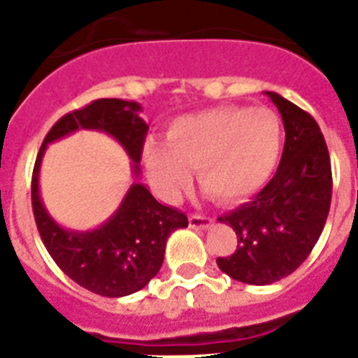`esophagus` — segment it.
<instances>
[{"label": "esophagus", "instance_id": "esophagus-1", "mask_svg": "<svg viewBox=\"0 0 358 358\" xmlns=\"http://www.w3.org/2000/svg\"><path fill=\"white\" fill-rule=\"evenodd\" d=\"M189 227L196 230H204L212 227V219L206 217V215H201V213H191L189 215Z\"/></svg>", "mask_w": 358, "mask_h": 358}]
</instances>
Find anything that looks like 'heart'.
I'll return each mask as SVG.
<instances>
[{"label": "heart", "instance_id": "b5f03b06", "mask_svg": "<svg viewBox=\"0 0 358 358\" xmlns=\"http://www.w3.org/2000/svg\"><path fill=\"white\" fill-rule=\"evenodd\" d=\"M282 126L271 109L221 106L184 115L167 128V143L148 139L145 163L154 184L174 201L191 184V169L217 201L239 202L271 178Z\"/></svg>", "mask_w": 358, "mask_h": 358}]
</instances>
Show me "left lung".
<instances>
[{
  "instance_id": "obj_1",
  "label": "left lung",
  "mask_w": 358,
  "mask_h": 358,
  "mask_svg": "<svg viewBox=\"0 0 358 358\" xmlns=\"http://www.w3.org/2000/svg\"><path fill=\"white\" fill-rule=\"evenodd\" d=\"M282 117L286 141L269 184L219 223L230 224L238 247L217 266L234 280L273 284L294 273L317 243L327 221L333 173L327 143L310 115L277 92H266Z\"/></svg>"
}]
</instances>
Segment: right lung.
<instances>
[{"label": "right lung", "mask_w": 358, "mask_h": 358, "mask_svg": "<svg viewBox=\"0 0 358 358\" xmlns=\"http://www.w3.org/2000/svg\"><path fill=\"white\" fill-rule=\"evenodd\" d=\"M139 111L137 102L100 98L85 108L66 113L44 137L31 178L33 215L50 256L74 282L103 297H124L145 288L162 267L167 238L176 229L187 227V217L176 208L163 206L145 185L135 182L119 210L100 229L89 232L66 230L50 217L41 201V162L48 143L76 129H100L124 146L134 159V173L137 176L148 131Z\"/></svg>", "instance_id": "right-lung-1"}]
</instances>
